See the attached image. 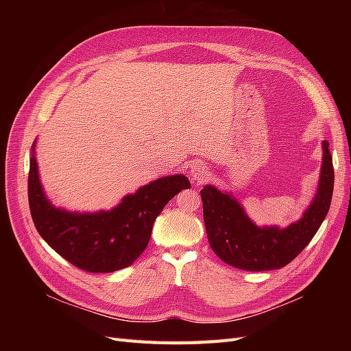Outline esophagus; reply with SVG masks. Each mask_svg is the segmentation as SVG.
I'll use <instances>...</instances> for the list:
<instances>
[{"label":"esophagus","instance_id":"esophagus-1","mask_svg":"<svg viewBox=\"0 0 351 351\" xmlns=\"http://www.w3.org/2000/svg\"><path fill=\"white\" fill-rule=\"evenodd\" d=\"M208 174H209L208 167L204 162H196V164H193L192 169H190V176H192V178L197 183L205 182V180L208 178Z\"/></svg>","mask_w":351,"mask_h":351}]
</instances>
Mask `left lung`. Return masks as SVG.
Masks as SVG:
<instances>
[{"instance_id": "left-lung-1", "label": "left lung", "mask_w": 351, "mask_h": 351, "mask_svg": "<svg viewBox=\"0 0 351 351\" xmlns=\"http://www.w3.org/2000/svg\"><path fill=\"white\" fill-rule=\"evenodd\" d=\"M324 156L319 186L303 217L287 228L258 227L230 193L214 186L200 190L208 240L217 256L244 271H271L285 267L311 243L325 219L334 190V167L329 143Z\"/></svg>"}]
</instances>
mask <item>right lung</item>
I'll use <instances>...</instances> for the list:
<instances>
[{
	"label": "right lung",
	"mask_w": 351,
	"mask_h": 351,
	"mask_svg": "<svg viewBox=\"0 0 351 351\" xmlns=\"http://www.w3.org/2000/svg\"><path fill=\"white\" fill-rule=\"evenodd\" d=\"M189 187V178L182 174L161 177L124 196L111 210L69 212L47 199L39 182L35 143L32 146L27 195L34 224L60 256L88 272L130 267L149 243L156 217L169 200Z\"/></svg>",
	"instance_id": "obj_1"
}]
</instances>
